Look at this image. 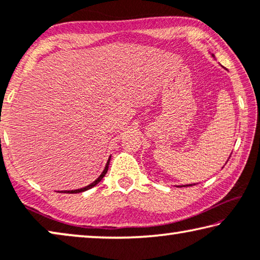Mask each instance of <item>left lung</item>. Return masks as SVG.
<instances>
[{"instance_id": "left-lung-1", "label": "left lung", "mask_w": 260, "mask_h": 260, "mask_svg": "<svg viewBox=\"0 0 260 260\" xmlns=\"http://www.w3.org/2000/svg\"><path fill=\"white\" fill-rule=\"evenodd\" d=\"M214 56V55H212ZM189 185H192V184H187V185H180V187H189Z\"/></svg>"}]
</instances>
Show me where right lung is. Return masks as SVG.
<instances>
[{
    "instance_id": "add662e5",
    "label": "right lung",
    "mask_w": 260,
    "mask_h": 260,
    "mask_svg": "<svg viewBox=\"0 0 260 260\" xmlns=\"http://www.w3.org/2000/svg\"><path fill=\"white\" fill-rule=\"evenodd\" d=\"M110 161H111V156L108 157V160H107V164H106V166H105V169L103 170V173L100 174L99 175V177L98 179H96L95 181H93L92 183H90L88 185H86V187H84V188H80V189H75V190H61V191H59V192H67V193H78V192H83V191H86V190H88V189H91V188H93L94 187V185H96L99 183L100 181L103 180V177L106 175V173H107V170H108V166H110Z\"/></svg>"
}]
</instances>
